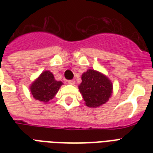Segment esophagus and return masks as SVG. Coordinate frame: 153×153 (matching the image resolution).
Returning <instances> with one entry per match:
<instances>
[{"instance_id": "1", "label": "esophagus", "mask_w": 153, "mask_h": 153, "mask_svg": "<svg viewBox=\"0 0 153 153\" xmlns=\"http://www.w3.org/2000/svg\"><path fill=\"white\" fill-rule=\"evenodd\" d=\"M68 83H69V84H71V85H74V84L75 83V80L74 79L68 80Z\"/></svg>"}]
</instances>
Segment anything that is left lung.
Instances as JSON below:
<instances>
[{"mask_svg": "<svg viewBox=\"0 0 153 153\" xmlns=\"http://www.w3.org/2000/svg\"><path fill=\"white\" fill-rule=\"evenodd\" d=\"M79 88L86 106L97 107L109 100L112 93V83L102 74L88 70L82 74V83Z\"/></svg>", "mask_w": 153, "mask_h": 153, "instance_id": "obj_1", "label": "left lung"}]
</instances>
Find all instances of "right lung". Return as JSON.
<instances>
[{"label": "right lung", "mask_w": 153, "mask_h": 153, "mask_svg": "<svg viewBox=\"0 0 153 153\" xmlns=\"http://www.w3.org/2000/svg\"><path fill=\"white\" fill-rule=\"evenodd\" d=\"M62 84V82L56 81L53 74L47 70L41 74L38 79L33 82L30 91L35 99L47 102L55 97Z\"/></svg>", "instance_id": "add662e5"}]
</instances>
